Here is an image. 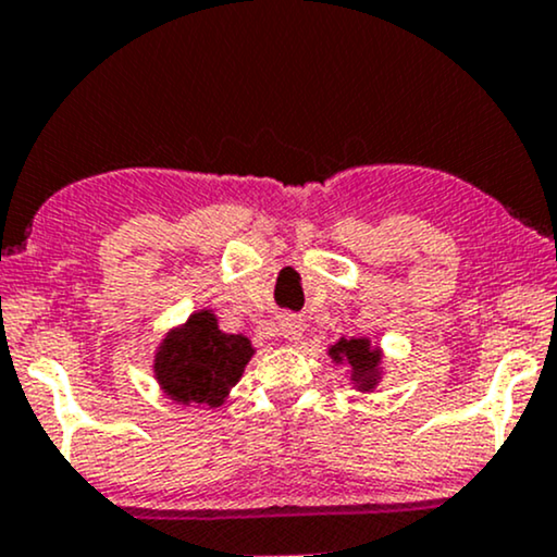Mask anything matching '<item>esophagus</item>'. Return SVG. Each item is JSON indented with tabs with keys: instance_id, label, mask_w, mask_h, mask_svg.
Here are the masks:
<instances>
[{
	"instance_id": "1",
	"label": "esophagus",
	"mask_w": 557,
	"mask_h": 557,
	"mask_svg": "<svg viewBox=\"0 0 557 557\" xmlns=\"http://www.w3.org/2000/svg\"><path fill=\"white\" fill-rule=\"evenodd\" d=\"M304 330H306L304 319L293 314H283V319H280V335H283L287 343H298L300 337H304Z\"/></svg>"
}]
</instances>
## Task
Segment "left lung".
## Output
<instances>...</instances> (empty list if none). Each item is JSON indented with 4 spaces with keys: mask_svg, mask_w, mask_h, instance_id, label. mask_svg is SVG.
Returning <instances> with one entry per match:
<instances>
[{
    "mask_svg": "<svg viewBox=\"0 0 557 557\" xmlns=\"http://www.w3.org/2000/svg\"><path fill=\"white\" fill-rule=\"evenodd\" d=\"M327 356L335 367L345 369L348 385L359 393H374L385 376V354L372 337H337L327 345Z\"/></svg>",
    "mask_w": 557,
    "mask_h": 557,
    "instance_id": "8db88e82",
    "label": "left lung"
}]
</instances>
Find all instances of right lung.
<instances>
[{
	"mask_svg": "<svg viewBox=\"0 0 557 557\" xmlns=\"http://www.w3.org/2000/svg\"><path fill=\"white\" fill-rule=\"evenodd\" d=\"M253 354L257 348L246 335L222 332L212 309H198L164 332L151 369L172 403L216 408L238 385Z\"/></svg>",
	"mask_w": 557,
	"mask_h": 557,
	"instance_id": "obj_1",
	"label": "right lung"
}]
</instances>
